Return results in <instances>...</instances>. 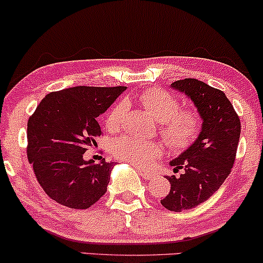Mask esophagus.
<instances>
[{"mask_svg": "<svg viewBox=\"0 0 263 263\" xmlns=\"http://www.w3.org/2000/svg\"><path fill=\"white\" fill-rule=\"evenodd\" d=\"M137 172L140 173V175L143 176V179L153 178V174L149 173V172H147V170H144V169H141V167H137Z\"/></svg>", "mask_w": 263, "mask_h": 263, "instance_id": "1", "label": "esophagus"}]
</instances>
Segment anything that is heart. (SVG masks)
Segmentation results:
<instances>
[{
	"mask_svg": "<svg viewBox=\"0 0 263 263\" xmlns=\"http://www.w3.org/2000/svg\"><path fill=\"white\" fill-rule=\"evenodd\" d=\"M138 101L148 112L162 123V135L174 151L187 148L200 132L201 121L192 110H181L175 97L162 89H148L138 96ZM127 111L126 101H119L105 118L110 131H118ZM112 153L119 159L136 166H144L158 159L163 153L162 144L156 141H144L132 136H123L112 143Z\"/></svg>",
	"mask_w": 263,
	"mask_h": 263,
	"instance_id": "obj_1",
	"label": "heart"
}]
</instances>
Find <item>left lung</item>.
<instances>
[{"mask_svg":"<svg viewBox=\"0 0 263 263\" xmlns=\"http://www.w3.org/2000/svg\"><path fill=\"white\" fill-rule=\"evenodd\" d=\"M194 103L202 120L200 134L190 147L170 160L180 176H166L170 191L160 201L169 211L192 210L203 203L229 176L240 138V120L229 99L216 89L194 78L170 84Z\"/></svg>","mask_w":263,"mask_h":263,"instance_id":"1","label":"left lung"}]
</instances>
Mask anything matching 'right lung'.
Instances as JSON below:
<instances>
[{"mask_svg":"<svg viewBox=\"0 0 263 263\" xmlns=\"http://www.w3.org/2000/svg\"><path fill=\"white\" fill-rule=\"evenodd\" d=\"M126 87H72L47 94L28 121V159L37 182L58 203L74 210L93 205L106 192L118 163L85 160L101 135L97 118Z\"/></svg>","mask_w":263,"mask_h":263,"instance_id":"right-lung-1","label":"right lung"}]
</instances>
